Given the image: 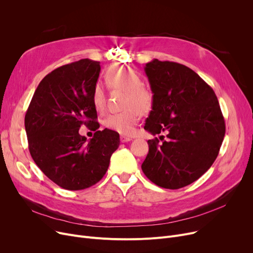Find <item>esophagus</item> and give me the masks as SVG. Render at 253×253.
<instances>
[{"label": "esophagus", "mask_w": 253, "mask_h": 253, "mask_svg": "<svg viewBox=\"0 0 253 253\" xmlns=\"http://www.w3.org/2000/svg\"><path fill=\"white\" fill-rule=\"evenodd\" d=\"M120 140H121V142H127V141L132 140V138H131V137H129V136L121 135V136H120Z\"/></svg>", "instance_id": "obj_1"}]
</instances>
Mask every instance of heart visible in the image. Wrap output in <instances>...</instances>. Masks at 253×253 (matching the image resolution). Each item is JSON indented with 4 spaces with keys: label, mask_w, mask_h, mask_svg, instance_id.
Wrapping results in <instances>:
<instances>
[{
    "label": "heart",
    "mask_w": 253,
    "mask_h": 253,
    "mask_svg": "<svg viewBox=\"0 0 253 253\" xmlns=\"http://www.w3.org/2000/svg\"><path fill=\"white\" fill-rule=\"evenodd\" d=\"M105 82L112 89L125 91L124 111L111 114L104 120V125L120 134L131 135L134 133L141 113H149L154 105L153 91L141 84L140 77L131 69L125 66H113L105 73ZM92 104L97 112L103 111L105 106V94L103 87L96 84L93 88Z\"/></svg>",
    "instance_id": "heart-1"
}]
</instances>
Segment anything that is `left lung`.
I'll list each match as a JSON object with an SVG mask.
<instances>
[{"mask_svg":"<svg viewBox=\"0 0 253 253\" xmlns=\"http://www.w3.org/2000/svg\"><path fill=\"white\" fill-rule=\"evenodd\" d=\"M154 105L144 129L153 135L141 169L159 187L177 190L201 177L218 155L225 133L214 91L183 64L154 59L144 66Z\"/></svg>","mask_w":253,"mask_h":253,"instance_id":"8db88e82","label":"left lung"}]
</instances>
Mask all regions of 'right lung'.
I'll return each mask as SVG.
<instances>
[{
  "label": "right lung",
  "instance_id": "obj_1",
  "mask_svg": "<svg viewBox=\"0 0 253 253\" xmlns=\"http://www.w3.org/2000/svg\"><path fill=\"white\" fill-rule=\"evenodd\" d=\"M99 73V61L88 58L60 66L40 82L25 114L32 158L65 190H84L98 182L119 148L117 132L97 130L91 96ZM83 124L97 130L89 141L78 134Z\"/></svg>",
  "mask_w": 253,
  "mask_h": 253
}]
</instances>
